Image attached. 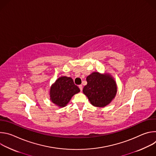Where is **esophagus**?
I'll return each instance as SVG.
<instances>
[{
  "label": "esophagus",
  "instance_id": "obj_1",
  "mask_svg": "<svg viewBox=\"0 0 156 156\" xmlns=\"http://www.w3.org/2000/svg\"><path fill=\"white\" fill-rule=\"evenodd\" d=\"M78 87H79V88H80V91H82V90H83V86H82L81 84H80V85H79V86H78Z\"/></svg>",
  "mask_w": 156,
  "mask_h": 156
}]
</instances>
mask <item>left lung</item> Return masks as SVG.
I'll return each mask as SVG.
<instances>
[{
    "label": "left lung",
    "instance_id": "8db88e82",
    "mask_svg": "<svg viewBox=\"0 0 156 156\" xmlns=\"http://www.w3.org/2000/svg\"><path fill=\"white\" fill-rule=\"evenodd\" d=\"M87 84L83 92L91 104L98 107H104L112 101L117 91V84L110 75L93 72L86 78Z\"/></svg>",
    "mask_w": 156,
    "mask_h": 156
}]
</instances>
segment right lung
<instances>
[{
	"mask_svg": "<svg viewBox=\"0 0 156 156\" xmlns=\"http://www.w3.org/2000/svg\"><path fill=\"white\" fill-rule=\"evenodd\" d=\"M80 91L72 78L61 76L51 87L50 99L56 105L63 107L67 105L73 95Z\"/></svg>",
	"mask_w": 156,
	"mask_h": 156,
	"instance_id": "add662e5",
	"label": "right lung"
}]
</instances>
